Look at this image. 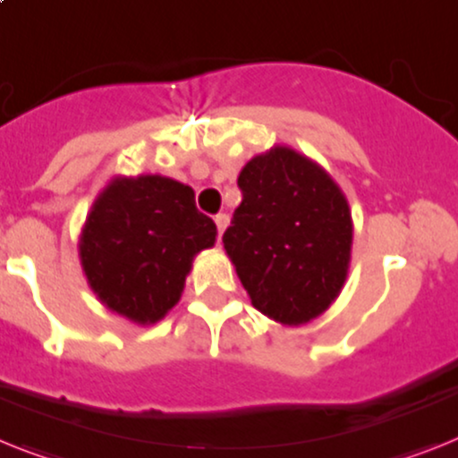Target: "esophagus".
<instances>
[{
    "label": "esophagus",
    "instance_id": "34e87169",
    "mask_svg": "<svg viewBox=\"0 0 458 458\" xmlns=\"http://www.w3.org/2000/svg\"><path fill=\"white\" fill-rule=\"evenodd\" d=\"M214 221H216V230H218V240H221V235H223V230L228 228V223H230V216L228 214H218L216 218H214Z\"/></svg>",
    "mask_w": 458,
    "mask_h": 458
}]
</instances>
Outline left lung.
<instances>
[{
  "label": "left lung",
  "mask_w": 458,
  "mask_h": 458,
  "mask_svg": "<svg viewBox=\"0 0 458 458\" xmlns=\"http://www.w3.org/2000/svg\"><path fill=\"white\" fill-rule=\"evenodd\" d=\"M242 204L223 233L251 306L282 325L325 313L344 287L352 221L344 192L315 162L273 148L240 171Z\"/></svg>",
  "instance_id": "8db88e82"
}]
</instances>
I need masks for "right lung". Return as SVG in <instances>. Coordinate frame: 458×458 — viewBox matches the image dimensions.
Returning <instances> with one entry per match:
<instances>
[{
	"label": "right lung",
	"mask_w": 458,
	"mask_h": 458,
	"mask_svg": "<svg viewBox=\"0 0 458 458\" xmlns=\"http://www.w3.org/2000/svg\"><path fill=\"white\" fill-rule=\"evenodd\" d=\"M214 242L216 223L197 211L191 185L165 176L117 178L89 214L80 256L110 310L152 325L176 306L192 259Z\"/></svg>",
	"instance_id": "add662e5"
}]
</instances>
